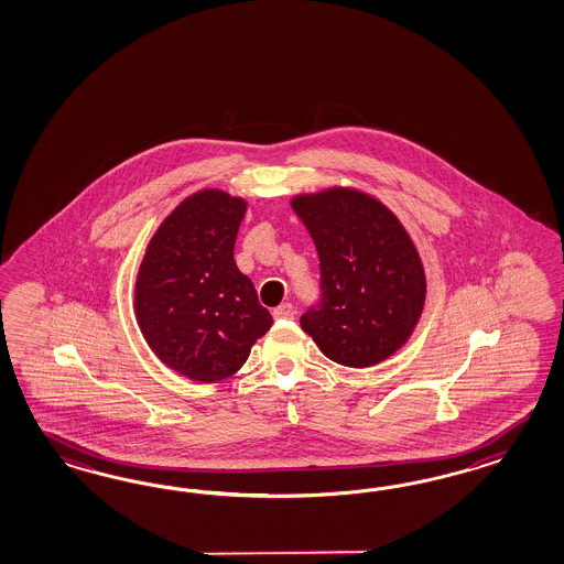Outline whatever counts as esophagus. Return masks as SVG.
Listing matches in <instances>:
<instances>
[{"label":"esophagus","instance_id":"34e87169","mask_svg":"<svg viewBox=\"0 0 564 564\" xmlns=\"http://www.w3.org/2000/svg\"><path fill=\"white\" fill-rule=\"evenodd\" d=\"M273 316L276 321H290V318L295 316V310H293L290 302H283L281 306L274 307Z\"/></svg>","mask_w":564,"mask_h":564}]
</instances>
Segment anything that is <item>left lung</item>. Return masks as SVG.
Listing matches in <instances>:
<instances>
[{"label": "left lung", "instance_id": "1", "mask_svg": "<svg viewBox=\"0 0 564 564\" xmlns=\"http://www.w3.org/2000/svg\"><path fill=\"white\" fill-rule=\"evenodd\" d=\"M291 208L321 258V304L300 325L326 358L370 368L401 349L426 302V273L405 227L354 188L297 194Z\"/></svg>", "mask_w": 564, "mask_h": 564}]
</instances>
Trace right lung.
I'll use <instances>...</instances> for the list:
<instances>
[{
    "label": "right lung",
    "instance_id": "obj_1",
    "mask_svg": "<svg viewBox=\"0 0 564 564\" xmlns=\"http://www.w3.org/2000/svg\"><path fill=\"white\" fill-rule=\"evenodd\" d=\"M246 206L223 189L192 194L159 225L138 269L140 333L156 358L189 380L236 375L273 325L234 260Z\"/></svg>",
    "mask_w": 564,
    "mask_h": 564
}]
</instances>
